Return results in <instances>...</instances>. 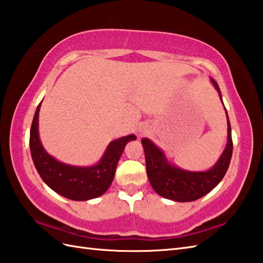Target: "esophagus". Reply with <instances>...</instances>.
Returning <instances> with one entry per match:
<instances>
[{"label": "esophagus", "mask_w": 263, "mask_h": 263, "mask_svg": "<svg viewBox=\"0 0 263 263\" xmlns=\"http://www.w3.org/2000/svg\"><path fill=\"white\" fill-rule=\"evenodd\" d=\"M146 127H144V126H140V127H139V133H140V135H143V133H146Z\"/></svg>", "instance_id": "1"}]
</instances>
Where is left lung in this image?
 <instances>
[{
  "instance_id": "obj_1",
  "label": "left lung",
  "mask_w": 263,
  "mask_h": 263,
  "mask_svg": "<svg viewBox=\"0 0 263 263\" xmlns=\"http://www.w3.org/2000/svg\"><path fill=\"white\" fill-rule=\"evenodd\" d=\"M211 82L217 89L221 100V92L217 82L214 79H211ZM227 126V144L224 153L221 154L215 166L205 172L184 171L170 164L164 153L149 139L143 138L141 143L146 157V171L149 182L155 191L163 198L177 202H189L202 198L216 187L225 176L233 154L232 130L228 115Z\"/></svg>"
}]
</instances>
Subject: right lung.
I'll return each instance as SVG.
<instances>
[{
    "label": "right lung",
    "mask_w": 263,
    "mask_h": 263,
    "mask_svg": "<svg viewBox=\"0 0 263 263\" xmlns=\"http://www.w3.org/2000/svg\"><path fill=\"white\" fill-rule=\"evenodd\" d=\"M42 103L37 106L30 128L29 146L33 164L42 180L53 191L74 201L98 198L107 191L113 182L116 166L125 144L136 140L135 135L111 141L99 163L90 167H78L61 163L48 155L39 140L38 115Z\"/></svg>",
    "instance_id": "1"
}]
</instances>
